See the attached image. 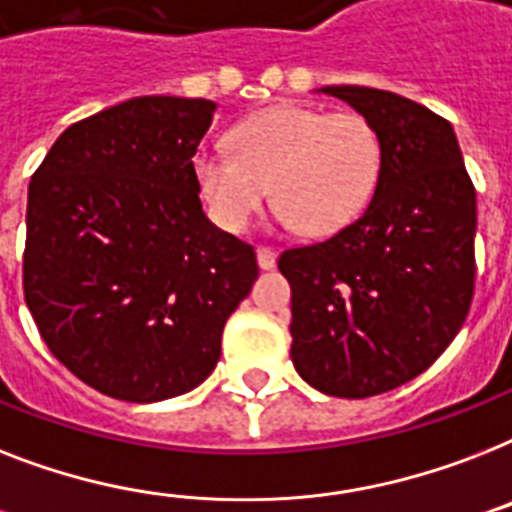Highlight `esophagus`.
<instances>
[{"mask_svg":"<svg viewBox=\"0 0 512 512\" xmlns=\"http://www.w3.org/2000/svg\"><path fill=\"white\" fill-rule=\"evenodd\" d=\"M257 265L263 270H270L276 265V249L273 247H257Z\"/></svg>","mask_w":512,"mask_h":512,"instance_id":"34e87169","label":"esophagus"}]
</instances>
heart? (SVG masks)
Listing matches in <instances>:
<instances>
[{
	"label": "heart",
	"mask_w": 512,
	"mask_h": 512,
	"mask_svg": "<svg viewBox=\"0 0 512 512\" xmlns=\"http://www.w3.org/2000/svg\"><path fill=\"white\" fill-rule=\"evenodd\" d=\"M227 152H197L191 170L207 210L231 234L270 199L284 226L331 236L355 223L381 178V136L360 112L276 105L239 120Z\"/></svg>",
	"instance_id": "b5f03b06"
}]
</instances>
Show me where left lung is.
I'll list each match as a JSON object with an SVG mask.
<instances>
[{"instance_id":"1","label":"left lung","mask_w":512,"mask_h":512,"mask_svg":"<svg viewBox=\"0 0 512 512\" xmlns=\"http://www.w3.org/2000/svg\"><path fill=\"white\" fill-rule=\"evenodd\" d=\"M381 136L365 213L318 244L286 249L292 363L331 397L397 389L442 355L473 299L476 189L458 136L429 107L368 86H323Z\"/></svg>"}]
</instances>
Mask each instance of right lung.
Segmentation results:
<instances>
[{
	"instance_id": "1",
	"label": "right lung",
	"mask_w": 512,
	"mask_h": 512,
	"mask_svg": "<svg viewBox=\"0 0 512 512\" xmlns=\"http://www.w3.org/2000/svg\"><path fill=\"white\" fill-rule=\"evenodd\" d=\"M213 112L184 97L107 107L65 128L28 186V310L49 352L115 400L202 384L255 284V249L210 223L191 170Z\"/></svg>"
}]
</instances>
